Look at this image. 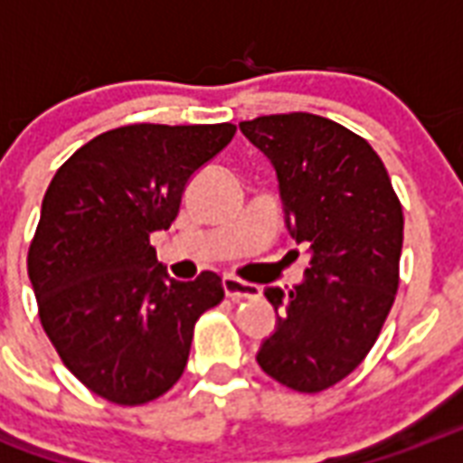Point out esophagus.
I'll return each instance as SVG.
<instances>
[{
  "label": "esophagus",
  "instance_id": "obj_1",
  "mask_svg": "<svg viewBox=\"0 0 463 463\" xmlns=\"http://www.w3.org/2000/svg\"><path fill=\"white\" fill-rule=\"evenodd\" d=\"M222 289H225V297L232 301H241V299H255L260 294L258 284H250L242 282L238 277H222Z\"/></svg>",
  "mask_w": 463,
  "mask_h": 463
}]
</instances>
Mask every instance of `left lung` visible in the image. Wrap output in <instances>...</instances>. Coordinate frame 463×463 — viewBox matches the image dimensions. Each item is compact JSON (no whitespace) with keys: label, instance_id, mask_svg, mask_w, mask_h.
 Returning <instances> with one entry per match:
<instances>
[{"label":"left lung","instance_id":"1","mask_svg":"<svg viewBox=\"0 0 463 463\" xmlns=\"http://www.w3.org/2000/svg\"><path fill=\"white\" fill-rule=\"evenodd\" d=\"M241 129L275 166L287 228L311 250L289 297L265 292L282 317L258 363L287 388L321 392L361 365L392 309L402 205L375 149L334 119L289 112Z\"/></svg>","mask_w":463,"mask_h":463}]
</instances>
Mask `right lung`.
<instances>
[{
	"label": "right lung",
	"mask_w": 463,
	"mask_h": 463,
	"mask_svg": "<svg viewBox=\"0 0 463 463\" xmlns=\"http://www.w3.org/2000/svg\"><path fill=\"white\" fill-rule=\"evenodd\" d=\"M232 135L231 122L118 127L49 184L26 260L41 326L68 371L115 405L174 388L196 321L225 297L215 272L166 279L149 235L176 221L188 179Z\"/></svg>",
	"instance_id": "right-lung-1"
}]
</instances>
